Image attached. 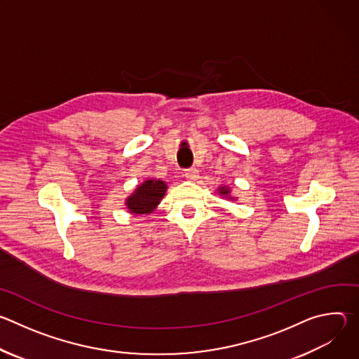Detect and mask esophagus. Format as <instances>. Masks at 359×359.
Wrapping results in <instances>:
<instances>
[{
  "instance_id": "obj_1",
  "label": "esophagus",
  "mask_w": 359,
  "mask_h": 359,
  "mask_svg": "<svg viewBox=\"0 0 359 359\" xmlns=\"http://www.w3.org/2000/svg\"><path fill=\"white\" fill-rule=\"evenodd\" d=\"M186 179H189L190 182H196L198 179V170L197 169H189L184 172Z\"/></svg>"
}]
</instances>
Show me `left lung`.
<instances>
[{
	"instance_id": "obj_1",
	"label": "left lung",
	"mask_w": 359,
	"mask_h": 359,
	"mask_svg": "<svg viewBox=\"0 0 359 359\" xmlns=\"http://www.w3.org/2000/svg\"><path fill=\"white\" fill-rule=\"evenodd\" d=\"M217 193H219L222 197L227 198V200H231V201H236V200H237V197H234V196L231 194V189H230L229 186H226V184H222V186L217 189Z\"/></svg>"
}]
</instances>
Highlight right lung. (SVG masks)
<instances>
[{"mask_svg": "<svg viewBox=\"0 0 359 359\" xmlns=\"http://www.w3.org/2000/svg\"><path fill=\"white\" fill-rule=\"evenodd\" d=\"M166 190V182L153 177L146 179L125 198V206L130 215L147 216L158 209Z\"/></svg>", "mask_w": 359, "mask_h": 359, "instance_id": "1", "label": "right lung"}]
</instances>
